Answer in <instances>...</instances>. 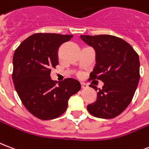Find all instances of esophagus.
<instances>
[{
	"label": "esophagus",
	"instance_id": "1",
	"mask_svg": "<svg viewBox=\"0 0 149 149\" xmlns=\"http://www.w3.org/2000/svg\"><path fill=\"white\" fill-rule=\"evenodd\" d=\"M80 85H81V87H82V88H87V87H88L87 84H86L85 83H80Z\"/></svg>",
	"mask_w": 149,
	"mask_h": 149
}]
</instances>
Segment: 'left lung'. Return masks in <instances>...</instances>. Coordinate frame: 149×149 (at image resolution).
<instances>
[{"mask_svg":"<svg viewBox=\"0 0 149 149\" xmlns=\"http://www.w3.org/2000/svg\"><path fill=\"white\" fill-rule=\"evenodd\" d=\"M80 38L96 52V65L90 80L104 83L97 91V99L87 105L92 116L112 119L124 111L134 95L140 79L139 57L131 45L112 35H81Z\"/></svg>","mask_w":149,"mask_h":149,"instance_id":"left-lung-1","label":"left lung"}]
</instances>
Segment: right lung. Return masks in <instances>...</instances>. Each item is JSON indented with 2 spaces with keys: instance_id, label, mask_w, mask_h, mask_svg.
Segmentation results:
<instances>
[{
  "instance_id": "add662e5",
  "label": "right lung",
  "mask_w": 149,
  "mask_h": 149,
  "mask_svg": "<svg viewBox=\"0 0 149 149\" xmlns=\"http://www.w3.org/2000/svg\"><path fill=\"white\" fill-rule=\"evenodd\" d=\"M72 37L35 33L15 51L12 72L15 88L26 109L40 120H53L62 115L69 98L81 88L77 79L66 78L57 84L50 77L52 68L58 65V48Z\"/></svg>"
}]
</instances>
